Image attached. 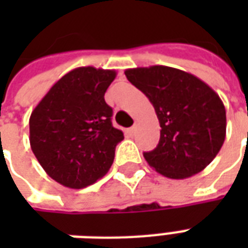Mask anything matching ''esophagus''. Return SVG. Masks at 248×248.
I'll use <instances>...</instances> for the list:
<instances>
[{
  "label": "esophagus",
  "instance_id": "34e87169",
  "mask_svg": "<svg viewBox=\"0 0 248 248\" xmlns=\"http://www.w3.org/2000/svg\"><path fill=\"white\" fill-rule=\"evenodd\" d=\"M135 131H137V124H133V126H131V127L129 129V133L133 135V134H135Z\"/></svg>",
  "mask_w": 248,
  "mask_h": 248
}]
</instances>
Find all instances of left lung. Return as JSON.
Instances as JSON below:
<instances>
[{
	"label": "left lung",
	"instance_id": "left-lung-1",
	"mask_svg": "<svg viewBox=\"0 0 248 248\" xmlns=\"http://www.w3.org/2000/svg\"><path fill=\"white\" fill-rule=\"evenodd\" d=\"M133 85L149 98L161 124V138L143 153L155 171L185 179L208 166L226 138V108L207 83L190 73L150 66L124 71Z\"/></svg>",
	"mask_w": 248,
	"mask_h": 248
}]
</instances>
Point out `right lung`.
<instances>
[{"label":"right lung","instance_id":"right-lung-1","mask_svg":"<svg viewBox=\"0 0 248 248\" xmlns=\"http://www.w3.org/2000/svg\"><path fill=\"white\" fill-rule=\"evenodd\" d=\"M115 77V70L77 67L51 86L30 115V147L62 186L93 185L113 165L124 133L111 124L105 93Z\"/></svg>","mask_w":248,"mask_h":248}]
</instances>
